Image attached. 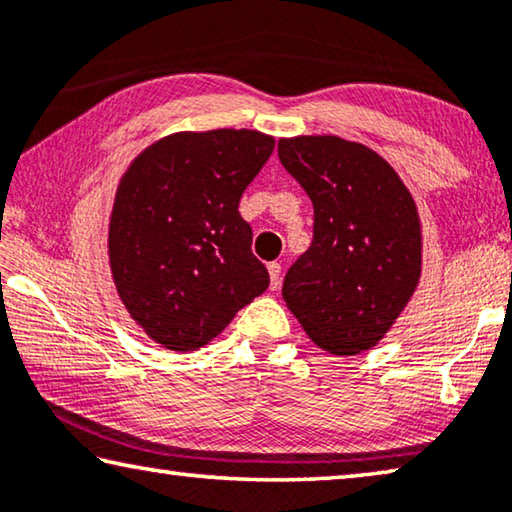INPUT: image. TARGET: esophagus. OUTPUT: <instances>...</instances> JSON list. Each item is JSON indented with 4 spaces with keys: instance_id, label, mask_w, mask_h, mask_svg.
Listing matches in <instances>:
<instances>
[{
    "instance_id": "esophagus-1",
    "label": "esophagus",
    "mask_w": 512,
    "mask_h": 512,
    "mask_svg": "<svg viewBox=\"0 0 512 512\" xmlns=\"http://www.w3.org/2000/svg\"><path fill=\"white\" fill-rule=\"evenodd\" d=\"M269 275H271V289H278L280 287V275H282V266L278 262H271L269 266Z\"/></svg>"
}]
</instances>
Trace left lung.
<instances>
[{"instance_id": "obj_1", "label": "left lung", "mask_w": 512, "mask_h": 512, "mask_svg": "<svg viewBox=\"0 0 512 512\" xmlns=\"http://www.w3.org/2000/svg\"><path fill=\"white\" fill-rule=\"evenodd\" d=\"M278 157L314 205V239L282 282L291 314L332 355L383 339L421 278L415 200L378 152L339 136L278 141Z\"/></svg>"}]
</instances>
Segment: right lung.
<instances>
[{
    "instance_id": "1",
    "label": "right lung",
    "mask_w": 512,
    "mask_h": 512,
    "mask_svg": "<svg viewBox=\"0 0 512 512\" xmlns=\"http://www.w3.org/2000/svg\"><path fill=\"white\" fill-rule=\"evenodd\" d=\"M273 148V136L255 129L177 132L145 148L120 177L111 275L152 342L196 351L269 287L239 200Z\"/></svg>"
}]
</instances>
